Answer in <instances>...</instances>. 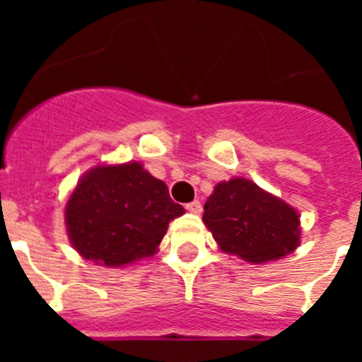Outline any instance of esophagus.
Returning a JSON list of instances; mask_svg holds the SVG:
<instances>
[{"instance_id": "esophagus-1", "label": "esophagus", "mask_w": 362, "mask_h": 362, "mask_svg": "<svg viewBox=\"0 0 362 362\" xmlns=\"http://www.w3.org/2000/svg\"><path fill=\"white\" fill-rule=\"evenodd\" d=\"M187 210L192 214H201V210H203V206H201L199 201H192V203L187 204Z\"/></svg>"}]
</instances>
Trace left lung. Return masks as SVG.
Here are the masks:
<instances>
[{"label": "left lung", "instance_id": "left-lung-1", "mask_svg": "<svg viewBox=\"0 0 362 362\" xmlns=\"http://www.w3.org/2000/svg\"><path fill=\"white\" fill-rule=\"evenodd\" d=\"M203 221L219 248L248 263L284 257L299 245V214L248 179L217 183Z\"/></svg>", "mask_w": 362, "mask_h": 362}]
</instances>
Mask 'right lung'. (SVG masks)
I'll return each mask as SVG.
<instances>
[{
	"label": "right lung",
	"instance_id": "1",
	"mask_svg": "<svg viewBox=\"0 0 362 362\" xmlns=\"http://www.w3.org/2000/svg\"><path fill=\"white\" fill-rule=\"evenodd\" d=\"M185 209L139 163L98 165L70 194L65 225L81 257L123 267L158 252L168 223Z\"/></svg>",
	"mask_w": 362,
	"mask_h": 362
}]
</instances>
